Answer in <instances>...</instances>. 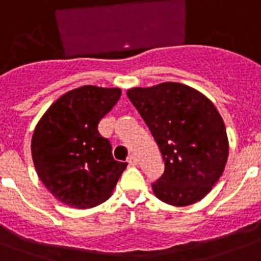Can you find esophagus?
<instances>
[{"mask_svg": "<svg viewBox=\"0 0 261 261\" xmlns=\"http://www.w3.org/2000/svg\"><path fill=\"white\" fill-rule=\"evenodd\" d=\"M127 163L130 164L131 167H135V165H138V160H137V157H135L134 154L128 155V159H127Z\"/></svg>", "mask_w": 261, "mask_h": 261, "instance_id": "34e87169", "label": "esophagus"}]
</instances>
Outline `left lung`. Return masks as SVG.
I'll list each match as a JSON object with an SVG mask.
<instances>
[{
    "instance_id": "left-lung-1",
    "label": "left lung",
    "mask_w": 261,
    "mask_h": 261,
    "mask_svg": "<svg viewBox=\"0 0 261 261\" xmlns=\"http://www.w3.org/2000/svg\"><path fill=\"white\" fill-rule=\"evenodd\" d=\"M127 96L165 161L164 174L151 184L155 196L172 206L204 198L222 176L229 155L225 123L214 104L178 83L133 88Z\"/></svg>"
}]
</instances>
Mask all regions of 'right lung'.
Masks as SVG:
<instances>
[{"label":"right lung","mask_w":261,"mask_h":261,"mask_svg":"<svg viewBox=\"0 0 261 261\" xmlns=\"http://www.w3.org/2000/svg\"><path fill=\"white\" fill-rule=\"evenodd\" d=\"M119 88L93 85L62 94L35 127L31 151L35 169L55 199L74 208L106 202L127 163L112 157L98 122L120 98Z\"/></svg>","instance_id":"right-lung-1"}]
</instances>
